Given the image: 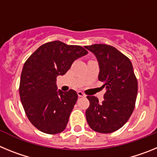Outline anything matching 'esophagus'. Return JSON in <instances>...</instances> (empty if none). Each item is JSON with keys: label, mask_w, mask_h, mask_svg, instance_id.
I'll list each match as a JSON object with an SVG mask.
<instances>
[{"label": "esophagus", "mask_w": 157, "mask_h": 157, "mask_svg": "<svg viewBox=\"0 0 157 157\" xmlns=\"http://www.w3.org/2000/svg\"><path fill=\"white\" fill-rule=\"evenodd\" d=\"M78 97H80V98H85L86 97L85 94H83L82 91H78Z\"/></svg>", "instance_id": "obj_1"}]
</instances>
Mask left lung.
<instances>
[{"label":"left lung","instance_id":"obj_1","mask_svg":"<svg viewBox=\"0 0 157 157\" xmlns=\"http://www.w3.org/2000/svg\"><path fill=\"white\" fill-rule=\"evenodd\" d=\"M98 59V79L106 87L104 101L88 96L86 111L89 126L98 133L109 134L121 128L132 114L138 94V81L132 63L115 47L105 44L85 46Z\"/></svg>","mask_w":157,"mask_h":157}]
</instances>
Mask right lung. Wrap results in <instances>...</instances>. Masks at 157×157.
<instances>
[{"mask_svg":"<svg viewBox=\"0 0 157 157\" xmlns=\"http://www.w3.org/2000/svg\"><path fill=\"white\" fill-rule=\"evenodd\" d=\"M87 53L80 45L54 41L41 45L25 62L20 100L28 120L41 132L59 134L66 128L78 94L73 90H57L56 77L66 74L75 59Z\"/></svg>","mask_w":157,"mask_h":157,"instance_id":"1","label":"right lung"}]
</instances>
